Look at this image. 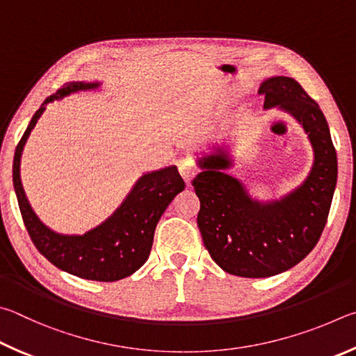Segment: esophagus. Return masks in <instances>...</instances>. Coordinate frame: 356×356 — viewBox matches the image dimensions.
<instances>
[{"mask_svg": "<svg viewBox=\"0 0 356 356\" xmlns=\"http://www.w3.org/2000/svg\"><path fill=\"white\" fill-rule=\"evenodd\" d=\"M178 168H179V173H181V177L184 178L186 184L189 186L198 172L197 165L191 159H181L178 164Z\"/></svg>", "mask_w": 356, "mask_h": 356, "instance_id": "obj_1", "label": "esophagus"}]
</instances>
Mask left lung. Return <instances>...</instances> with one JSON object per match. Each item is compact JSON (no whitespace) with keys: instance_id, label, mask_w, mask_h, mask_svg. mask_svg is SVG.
Returning a JSON list of instances; mask_svg holds the SVG:
<instances>
[{"instance_id":"1","label":"left lung","mask_w":356,"mask_h":356,"mask_svg":"<svg viewBox=\"0 0 356 356\" xmlns=\"http://www.w3.org/2000/svg\"><path fill=\"white\" fill-rule=\"evenodd\" d=\"M264 109L296 118L313 147V165L300 186L272 200H259L239 178L229 137L197 154L194 178L200 198L197 225L203 244L220 269L245 278H267L291 269L316 247L332 207L338 158L328 123L296 79L272 76L259 84Z\"/></svg>"}]
</instances>
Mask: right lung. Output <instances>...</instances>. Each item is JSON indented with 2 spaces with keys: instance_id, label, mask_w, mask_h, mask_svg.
Segmentation results:
<instances>
[{
  "instance_id": "obj_1",
  "label": "right lung",
  "mask_w": 356,
  "mask_h": 356,
  "mask_svg": "<svg viewBox=\"0 0 356 356\" xmlns=\"http://www.w3.org/2000/svg\"><path fill=\"white\" fill-rule=\"evenodd\" d=\"M102 86L99 81H73L42 103L15 148L12 181L24 227L37 250L49 263L84 280L117 282L133 275L148 259L161 216L186 186L177 165L142 173L114 213L83 234H64L47 227L31 207L20 177L23 148L47 106L73 93L98 90Z\"/></svg>"
}]
</instances>
